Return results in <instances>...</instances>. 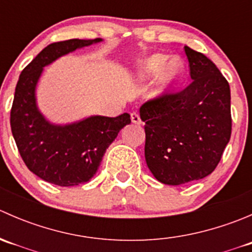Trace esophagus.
Listing matches in <instances>:
<instances>
[{"instance_id": "esophagus-1", "label": "esophagus", "mask_w": 252, "mask_h": 252, "mask_svg": "<svg viewBox=\"0 0 252 252\" xmlns=\"http://www.w3.org/2000/svg\"><path fill=\"white\" fill-rule=\"evenodd\" d=\"M130 118H131V122L135 124H140L141 123V118H140V114L138 113V112H133V113L130 114Z\"/></svg>"}]
</instances>
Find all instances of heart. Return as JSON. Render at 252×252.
Listing matches in <instances>:
<instances>
[{"mask_svg": "<svg viewBox=\"0 0 252 252\" xmlns=\"http://www.w3.org/2000/svg\"><path fill=\"white\" fill-rule=\"evenodd\" d=\"M167 57L163 55H155L150 57L149 60L145 62L144 64V72L147 75H154L158 73L161 70L162 65L166 62ZM183 72H184V63L179 58H173L169 61L164 68L159 72L158 75V84L161 86L162 90L168 89L172 84L175 83L180 77H182Z\"/></svg>", "mask_w": 252, "mask_h": 252, "instance_id": "obj_1", "label": "heart"}]
</instances>
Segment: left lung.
Returning a JSON list of instances; mask_svg holds the SVG:
<instances>
[{
	"label": "left lung",
	"mask_w": 252,
	"mask_h": 252,
	"mask_svg": "<svg viewBox=\"0 0 252 252\" xmlns=\"http://www.w3.org/2000/svg\"><path fill=\"white\" fill-rule=\"evenodd\" d=\"M191 83L140 107L145 159L158 182L182 185L212 173L232 134L230 89L215 63L185 46Z\"/></svg>",
	"instance_id": "obj_1"
}]
</instances>
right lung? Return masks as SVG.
Here are the masks:
<instances>
[{
    "mask_svg": "<svg viewBox=\"0 0 252 252\" xmlns=\"http://www.w3.org/2000/svg\"><path fill=\"white\" fill-rule=\"evenodd\" d=\"M100 41L97 37L53 42L20 73L11 110L12 134L24 163L45 182L60 187L89 182L119 130L131 122L130 116L123 113L116 118L93 116L77 123L55 126L37 110L35 89L45 65Z\"/></svg>",
    "mask_w": 252,
    "mask_h": 252,
    "instance_id": "1",
    "label": "right lung"
}]
</instances>
